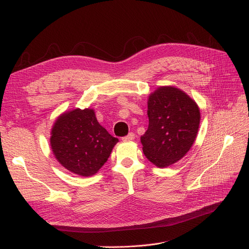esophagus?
<instances>
[{
  "label": "esophagus",
  "instance_id": "34e87169",
  "mask_svg": "<svg viewBox=\"0 0 249 249\" xmlns=\"http://www.w3.org/2000/svg\"><path fill=\"white\" fill-rule=\"evenodd\" d=\"M135 139V134L134 133H129L126 135V136H124V137H123V140H124V141H127V140H134Z\"/></svg>",
  "mask_w": 249,
  "mask_h": 249
}]
</instances>
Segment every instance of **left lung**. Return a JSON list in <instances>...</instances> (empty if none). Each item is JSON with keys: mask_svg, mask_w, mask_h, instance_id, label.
Wrapping results in <instances>:
<instances>
[{"mask_svg": "<svg viewBox=\"0 0 249 249\" xmlns=\"http://www.w3.org/2000/svg\"><path fill=\"white\" fill-rule=\"evenodd\" d=\"M147 104L148 127L141 136L143 153L164 168L191 148L199 126V109L182 90L169 86L158 88Z\"/></svg>", "mask_w": 249, "mask_h": 249, "instance_id": "8db88e82", "label": "left lung"}]
</instances>
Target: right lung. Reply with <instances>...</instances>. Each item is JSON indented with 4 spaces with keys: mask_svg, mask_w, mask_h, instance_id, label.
Returning <instances> with one entry per match:
<instances>
[{
    "mask_svg": "<svg viewBox=\"0 0 249 249\" xmlns=\"http://www.w3.org/2000/svg\"><path fill=\"white\" fill-rule=\"evenodd\" d=\"M117 138L96 120L91 109H76L60 116L52 130L51 146L62 166L89 177L107 162Z\"/></svg>",
    "mask_w": 249,
    "mask_h": 249,
    "instance_id": "add662e5",
    "label": "right lung"
}]
</instances>
